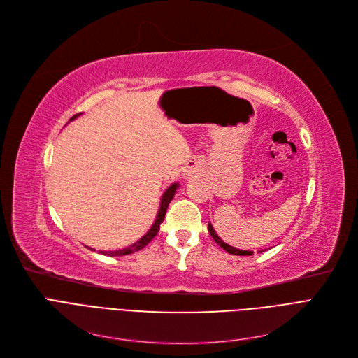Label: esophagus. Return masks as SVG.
<instances>
[{
  "label": "esophagus",
  "instance_id": "obj_1",
  "mask_svg": "<svg viewBox=\"0 0 358 358\" xmlns=\"http://www.w3.org/2000/svg\"><path fill=\"white\" fill-rule=\"evenodd\" d=\"M196 165H190V166H187V168H184V171H182V176L185 177V178H190L192 176H194V173H196Z\"/></svg>",
  "mask_w": 358,
  "mask_h": 358
}]
</instances>
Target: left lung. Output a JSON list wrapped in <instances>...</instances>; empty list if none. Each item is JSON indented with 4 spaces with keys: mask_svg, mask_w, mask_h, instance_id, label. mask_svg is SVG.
Masks as SVG:
<instances>
[{
    "mask_svg": "<svg viewBox=\"0 0 358 358\" xmlns=\"http://www.w3.org/2000/svg\"><path fill=\"white\" fill-rule=\"evenodd\" d=\"M208 229H209V234H210V236H212V238L216 241L217 245H220V248H223L224 251H228L229 254H234V255H252V254H254L252 251H245V250H236V248H234V247L228 245L227 242H223V241L219 238V235L216 234L215 228L212 227V223H209ZM262 251H266V250H262ZM262 251H258V252H262Z\"/></svg>",
    "mask_w": 358,
    "mask_h": 358,
    "instance_id": "8db88e82",
    "label": "left lung"
}]
</instances>
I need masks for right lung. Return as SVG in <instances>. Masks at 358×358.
Listing matches in <instances>:
<instances>
[{"label": "right lung", "mask_w": 358, "mask_h": 358, "mask_svg": "<svg viewBox=\"0 0 358 358\" xmlns=\"http://www.w3.org/2000/svg\"><path fill=\"white\" fill-rule=\"evenodd\" d=\"M81 115H83V113H78V115L72 116V117L69 119V122H72V120H75L77 117H80ZM178 187H180L178 182H173V184L169 185L168 189L164 192V194H162V197H161V203H159V209H158V213H157V217H155V220H154V223H152V227L149 228V231H148L139 241H136L135 243H131V245H129V247H126V248H122V250H116V251H99V252L103 254V255H108V257H120V255L134 254V252H136V251L145 248V247L148 245V243L154 239V236L158 234L161 223H162V220H164V217H165V212H166L168 204H169V201H171V200L174 199V196H176V193H177V190H178ZM90 250H91V251H96V250H92V248H90Z\"/></svg>", "instance_id": "obj_1"}]
</instances>
